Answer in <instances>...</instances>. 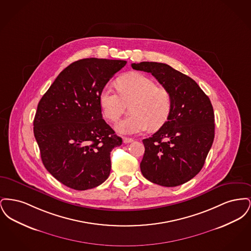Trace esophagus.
Here are the masks:
<instances>
[{
	"label": "esophagus",
	"mask_w": 251,
	"mask_h": 251,
	"mask_svg": "<svg viewBox=\"0 0 251 251\" xmlns=\"http://www.w3.org/2000/svg\"><path fill=\"white\" fill-rule=\"evenodd\" d=\"M132 141H133L132 138H129V137H124L123 138V143L124 144L131 143Z\"/></svg>",
	"instance_id": "1"
}]
</instances>
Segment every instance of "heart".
Wrapping results in <instances>:
<instances>
[{"instance_id":"1","label":"heart","mask_w":251,"mask_h":251,"mask_svg":"<svg viewBox=\"0 0 251 251\" xmlns=\"http://www.w3.org/2000/svg\"><path fill=\"white\" fill-rule=\"evenodd\" d=\"M119 89L106 84L100 94V104L108 120L116 121L122 115L126 103H131V116L119 121L115 128L121 134H135L165 124L172 109V98L165 88L142 73L132 72L120 77Z\"/></svg>"}]
</instances>
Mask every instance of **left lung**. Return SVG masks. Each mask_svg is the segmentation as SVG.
Wrapping results in <instances>:
<instances>
[{"label":"left lung","mask_w":251,"mask_h":251,"mask_svg":"<svg viewBox=\"0 0 251 251\" xmlns=\"http://www.w3.org/2000/svg\"><path fill=\"white\" fill-rule=\"evenodd\" d=\"M151 73L170 93L172 109L165 124L144 139L140 169L150 181L167 187L193 179L202 168L215 138V114L209 97L189 76L164 63L131 64Z\"/></svg>","instance_id":"obj_1"}]
</instances>
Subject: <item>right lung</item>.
<instances>
[{
  "label": "right lung",
  "mask_w": 251,
  "mask_h": 251,
  "mask_svg": "<svg viewBox=\"0 0 251 251\" xmlns=\"http://www.w3.org/2000/svg\"><path fill=\"white\" fill-rule=\"evenodd\" d=\"M126 63L99 58L73 62L38 102L34 134L42 163L72 189H91L109 177L110 152L122 139L102 119L100 94Z\"/></svg>",
  "instance_id": "add662e5"
}]
</instances>
